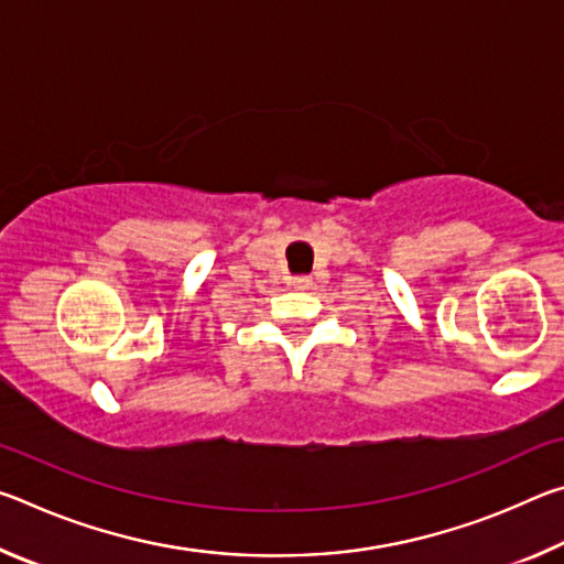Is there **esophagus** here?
Masks as SVG:
<instances>
[{"instance_id": "34e87169", "label": "esophagus", "mask_w": 564, "mask_h": 564, "mask_svg": "<svg viewBox=\"0 0 564 564\" xmlns=\"http://www.w3.org/2000/svg\"><path fill=\"white\" fill-rule=\"evenodd\" d=\"M293 283V289H299V291H305V289H311V279L308 275H295V279L291 281Z\"/></svg>"}]
</instances>
